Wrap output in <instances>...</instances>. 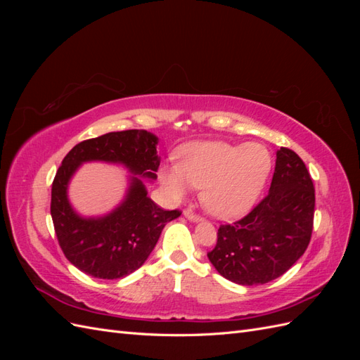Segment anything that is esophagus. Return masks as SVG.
Listing matches in <instances>:
<instances>
[{"instance_id":"34e87169","label":"esophagus","mask_w":360,"mask_h":360,"mask_svg":"<svg viewBox=\"0 0 360 360\" xmlns=\"http://www.w3.org/2000/svg\"><path fill=\"white\" fill-rule=\"evenodd\" d=\"M184 217H186L188 221H191V222H200L201 221V216H198L197 213H193V212H191V210H184Z\"/></svg>"}]
</instances>
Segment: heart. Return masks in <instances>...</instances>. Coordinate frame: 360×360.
<instances>
[{
  "mask_svg": "<svg viewBox=\"0 0 360 360\" xmlns=\"http://www.w3.org/2000/svg\"><path fill=\"white\" fill-rule=\"evenodd\" d=\"M274 168L269 148L259 143L197 141L177 150L176 165L160 169V181L174 200L201 188V201L219 219L246 214L263 193Z\"/></svg>",
  "mask_w": 360,
  "mask_h": 360,
  "instance_id": "heart-1",
  "label": "heart"
}]
</instances>
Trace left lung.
I'll return each mask as SVG.
<instances>
[{"instance_id":"left-lung-1","label":"left lung","mask_w":360,"mask_h":360,"mask_svg":"<svg viewBox=\"0 0 360 360\" xmlns=\"http://www.w3.org/2000/svg\"><path fill=\"white\" fill-rule=\"evenodd\" d=\"M315 191L303 160L292 150L276 151L267 197L243 219L221 225L209 257L219 275L238 285H259L284 275L307 250Z\"/></svg>"}]
</instances>
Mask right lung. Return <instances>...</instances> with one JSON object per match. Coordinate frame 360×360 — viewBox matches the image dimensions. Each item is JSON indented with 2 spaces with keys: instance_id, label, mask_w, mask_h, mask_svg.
<instances>
[{
  "instance_id": "add662e5",
  "label": "right lung",
  "mask_w": 360,
  "mask_h": 360,
  "mask_svg": "<svg viewBox=\"0 0 360 360\" xmlns=\"http://www.w3.org/2000/svg\"><path fill=\"white\" fill-rule=\"evenodd\" d=\"M159 138L147 130L110 132L76 144L63 159L52 183L51 216L58 243L70 263L99 279H120L146 263L179 210H163L148 197L146 181L158 179ZM105 161L131 174L125 198L102 217H82L68 200L70 180L81 165Z\"/></svg>"
}]
</instances>
